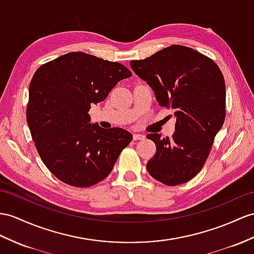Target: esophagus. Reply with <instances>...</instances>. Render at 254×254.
I'll return each mask as SVG.
<instances>
[{
	"label": "esophagus",
	"mask_w": 254,
	"mask_h": 254,
	"mask_svg": "<svg viewBox=\"0 0 254 254\" xmlns=\"http://www.w3.org/2000/svg\"><path fill=\"white\" fill-rule=\"evenodd\" d=\"M132 138H133L134 141H137V140H143V139H144V135H143V134H140V133H133Z\"/></svg>",
	"instance_id": "esophagus-1"
}]
</instances>
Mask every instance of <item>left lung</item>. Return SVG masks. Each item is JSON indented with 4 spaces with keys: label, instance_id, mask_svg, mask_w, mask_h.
I'll use <instances>...</instances> for the list:
<instances>
[{
    "label": "left lung",
    "instance_id": "obj_1",
    "mask_svg": "<svg viewBox=\"0 0 254 254\" xmlns=\"http://www.w3.org/2000/svg\"><path fill=\"white\" fill-rule=\"evenodd\" d=\"M130 65L150 85L160 107L175 110L172 137L147 134L156 153L146 164L148 174L169 187L193 179L205 165L215 134L225 120V80L207 56L182 45L166 47Z\"/></svg>",
    "mask_w": 254,
    "mask_h": 254
}]
</instances>
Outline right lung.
<instances>
[{"instance_id":"right-lung-1","label":"right lung","mask_w":254,"mask_h":254,"mask_svg":"<svg viewBox=\"0 0 254 254\" xmlns=\"http://www.w3.org/2000/svg\"><path fill=\"white\" fill-rule=\"evenodd\" d=\"M131 75L122 64L79 52L36 70L29 87L27 122L43 163L60 181L88 188L111 174L132 134L91 125L88 112Z\"/></svg>"}]
</instances>
